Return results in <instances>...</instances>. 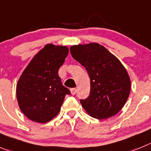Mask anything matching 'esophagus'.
<instances>
[{
    "label": "esophagus",
    "instance_id": "obj_1",
    "mask_svg": "<svg viewBox=\"0 0 151 151\" xmlns=\"http://www.w3.org/2000/svg\"><path fill=\"white\" fill-rule=\"evenodd\" d=\"M76 91H77V89H76L75 88H71V95H74L76 94Z\"/></svg>",
    "mask_w": 151,
    "mask_h": 151
}]
</instances>
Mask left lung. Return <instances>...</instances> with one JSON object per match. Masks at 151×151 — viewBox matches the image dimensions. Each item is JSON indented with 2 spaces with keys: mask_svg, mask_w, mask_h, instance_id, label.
Instances as JSON below:
<instances>
[{
  "mask_svg": "<svg viewBox=\"0 0 151 151\" xmlns=\"http://www.w3.org/2000/svg\"><path fill=\"white\" fill-rule=\"evenodd\" d=\"M73 58L85 67L90 77V94L80 104L97 119L116 115L130 91V79L119 60L98 43L71 46Z\"/></svg>",
  "mask_w": 151,
  "mask_h": 151,
  "instance_id": "left-lung-1",
  "label": "left lung"
}]
</instances>
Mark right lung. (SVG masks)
I'll use <instances>...</instances> for the list:
<instances>
[{
    "instance_id": "obj_1",
    "label": "right lung",
    "mask_w": 151,
    "mask_h": 151,
    "mask_svg": "<svg viewBox=\"0 0 151 151\" xmlns=\"http://www.w3.org/2000/svg\"><path fill=\"white\" fill-rule=\"evenodd\" d=\"M68 53L65 46L46 45L32 59L16 87L19 108L29 120L46 123L60 112L66 95L58 71Z\"/></svg>"
}]
</instances>
